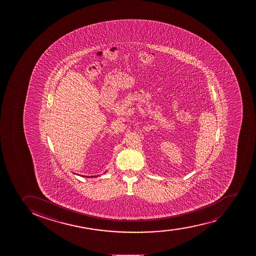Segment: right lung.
Returning <instances> with one entry per match:
<instances>
[{"label":"right lung","instance_id":"obj_1","mask_svg":"<svg viewBox=\"0 0 256 256\" xmlns=\"http://www.w3.org/2000/svg\"><path fill=\"white\" fill-rule=\"evenodd\" d=\"M85 177H86V176H85Z\"/></svg>","mask_w":256,"mask_h":256}]
</instances>
